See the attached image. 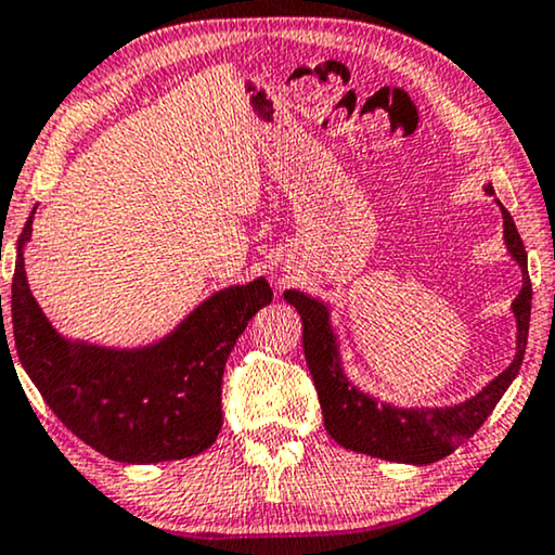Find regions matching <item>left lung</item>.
Listing matches in <instances>:
<instances>
[{"mask_svg": "<svg viewBox=\"0 0 555 555\" xmlns=\"http://www.w3.org/2000/svg\"><path fill=\"white\" fill-rule=\"evenodd\" d=\"M483 192L494 196L492 184H487ZM496 205L502 207V202L496 199ZM502 217L504 243H507L509 256L520 263L525 279L520 294L512 301V312H515L517 320V353L500 376L492 378L479 395L461 404L406 410V406L384 404L374 397L363 395L343 374L338 338H335L333 325H330L327 307L320 299L307 297V294L297 289L284 292V299L292 307H297L301 318L305 359L307 366H310L314 389H318L325 430L335 443L348 448V451L374 455V459L425 466L453 453L466 438H472L479 430L483 420L492 415L496 402H500L512 378L517 376V371L522 366L532 301L528 254H525L522 237L517 233L512 215L504 207Z\"/></svg>", "mask_w": 555, "mask_h": 555, "instance_id": "obj_1", "label": "left lung"}]
</instances>
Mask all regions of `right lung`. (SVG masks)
<instances>
[{"mask_svg": "<svg viewBox=\"0 0 555 555\" xmlns=\"http://www.w3.org/2000/svg\"><path fill=\"white\" fill-rule=\"evenodd\" d=\"M33 215L17 241L10 333L2 318L4 353L15 343L55 417L112 461L160 464L207 451L222 427L225 361L248 320L273 299L269 282L261 276L212 294L153 346L115 350L66 340L27 286L23 248Z\"/></svg>", "mask_w": 555, "mask_h": 555, "instance_id": "obj_1", "label": "right lung"}]
</instances>
